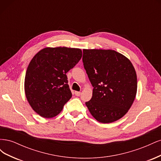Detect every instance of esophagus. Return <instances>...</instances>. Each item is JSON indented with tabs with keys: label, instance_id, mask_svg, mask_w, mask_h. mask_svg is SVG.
<instances>
[{
	"label": "esophagus",
	"instance_id": "34e87169",
	"mask_svg": "<svg viewBox=\"0 0 161 161\" xmlns=\"http://www.w3.org/2000/svg\"><path fill=\"white\" fill-rule=\"evenodd\" d=\"M75 95L77 96V97H79V96H80V94H81V92H78V91H75Z\"/></svg>",
	"mask_w": 161,
	"mask_h": 161
}]
</instances>
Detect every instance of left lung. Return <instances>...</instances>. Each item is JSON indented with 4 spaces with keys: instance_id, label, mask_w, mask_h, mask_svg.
<instances>
[{
    "instance_id": "left-lung-1",
    "label": "left lung",
    "mask_w": 161,
    "mask_h": 161,
    "mask_svg": "<svg viewBox=\"0 0 161 161\" xmlns=\"http://www.w3.org/2000/svg\"><path fill=\"white\" fill-rule=\"evenodd\" d=\"M84 68L92 96L85 104L101 123L109 124L128 113L137 92V76L132 63L113 50L84 49Z\"/></svg>"
}]
</instances>
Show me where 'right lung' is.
Returning a JSON list of instances; mask_svg holds the SVG:
<instances>
[{"mask_svg":"<svg viewBox=\"0 0 161 161\" xmlns=\"http://www.w3.org/2000/svg\"><path fill=\"white\" fill-rule=\"evenodd\" d=\"M79 48L47 47L33 56L26 71L24 89L28 103L42 118L59 114L72 97L66 73L82 58Z\"/></svg>","mask_w":161,"mask_h":161,"instance_id":"add662e5","label":"right lung"}]
</instances>
